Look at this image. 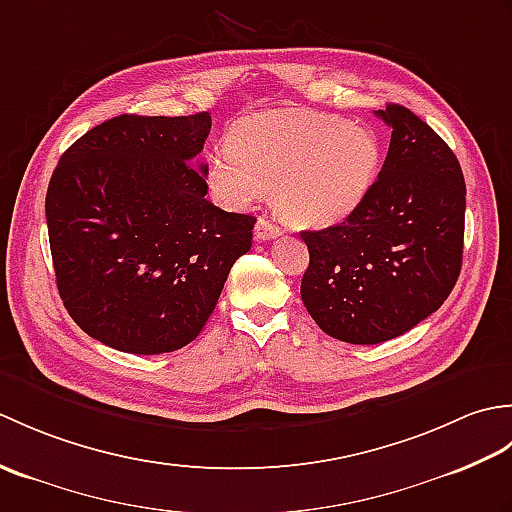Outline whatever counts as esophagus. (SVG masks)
<instances>
[{
    "instance_id": "obj_1",
    "label": "esophagus",
    "mask_w": 512,
    "mask_h": 512,
    "mask_svg": "<svg viewBox=\"0 0 512 512\" xmlns=\"http://www.w3.org/2000/svg\"><path fill=\"white\" fill-rule=\"evenodd\" d=\"M279 235H281V228L277 224L266 220V217H259L257 224H255V237L257 239H262V242H266V239H275Z\"/></svg>"
}]
</instances>
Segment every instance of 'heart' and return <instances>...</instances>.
I'll return each instance as SVG.
<instances>
[{
  "label": "heart",
  "mask_w": 512,
  "mask_h": 512,
  "mask_svg": "<svg viewBox=\"0 0 512 512\" xmlns=\"http://www.w3.org/2000/svg\"><path fill=\"white\" fill-rule=\"evenodd\" d=\"M380 151L367 127L339 118L281 112L239 125L206 162V182L224 206L246 209L266 191L295 226H330L363 202Z\"/></svg>",
  "instance_id": "heart-1"
}]
</instances>
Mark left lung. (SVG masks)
I'll return each instance as SVG.
<instances>
[{
	"instance_id": "8db88e82",
	"label": "left lung",
	"mask_w": 512,
	"mask_h": 512,
	"mask_svg": "<svg viewBox=\"0 0 512 512\" xmlns=\"http://www.w3.org/2000/svg\"><path fill=\"white\" fill-rule=\"evenodd\" d=\"M376 182L345 222L303 231L301 299L319 328L354 345L409 332L451 295L462 268L466 184L449 145L396 103Z\"/></svg>"
}]
</instances>
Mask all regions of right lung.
Instances as JSON below:
<instances>
[{
    "label": "right lung",
    "mask_w": 512,
    "mask_h": 512,
    "mask_svg": "<svg viewBox=\"0 0 512 512\" xmlns=\"http://www.w3.org/2000/svg\"><path fill=\"white\" fill-rule=\"evenodd\" d=\"M209 132V112L123 114L83 134L52 173L46 220L59 295L107 347L189 345L253 244V215L204 198L206 165H193Z\"/></svg>",
    "instance_id": "right-lung-1"
}]
</instances>
